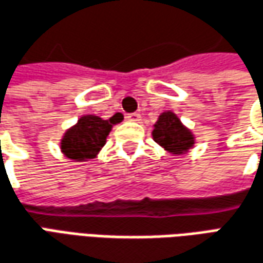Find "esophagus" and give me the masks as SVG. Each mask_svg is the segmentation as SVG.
<instances>
[{"label":"esophagus","mask_w":263,"mask_h":263,"mask_svg":"<svg viewBox=\"0 0 263 263\" xmlns=\"http://www.w3.org/2000/svg\"><path fill=\"white\" fill-rule=\"evenodd\" d=\"M126 119H128V121H132V122H139V121H141V115L138 112L128 114V115H126Z\"/></svg>","instance_id":"obj_1"}]
</instances>
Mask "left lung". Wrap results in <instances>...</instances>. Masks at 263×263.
<instances>
[{
    "instance_id": "left-lung-1",
    "label": "left lung",
    "mask_w": 263,
    "mask_h": 263,
    "mask_svg": "<svg viewBox=\"0 0 263 263\" xmlns=\"http://www.w3.org/2000/svg\"><path fill=\"white\" fill-rule=\"evenodd\" d=\"M152 139L174 157H182L194 148L195 135L174 111L159 114L152 129Z\"/></svg>"
}]
</instances>
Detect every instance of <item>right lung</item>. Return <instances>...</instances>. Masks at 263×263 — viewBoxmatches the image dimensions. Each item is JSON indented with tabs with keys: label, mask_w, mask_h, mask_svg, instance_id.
<instances>
[{
	"label": "right lung",
	"mask_w": 263,
	"mask_h": 263,
	"mask_svg": "<svg viewBox=\"0 0 263 263\" xmlns=\"http://www.w3.org/2000/svg\"><path fill=\"white\" fill-rule=\"evenodd\" d=\"M124 119L122 114H115L108 119L97 115H82L78 122L68 128L62 135L60 148L64 157L74 162H87L100 154L106 144V137L114 125Z\"/></svg>",
	"instance_id": "add662e5"
}]
</instances>
